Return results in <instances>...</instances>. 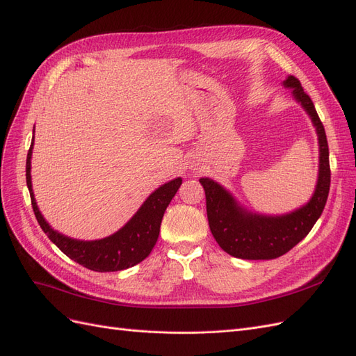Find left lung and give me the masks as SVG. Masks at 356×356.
Instances as JSON below:
<instances>
[{
	"label": "left lung",
	"mask_w": 356,
	"mask_h": 356,
	"mask_svg": "<svg viewBox=\"0 0 356 356\" xmlns=\"http://www.w3.org/2000/svg\"><path fill=\"white\" fill-rule=\"evenodd\" d=\"M284 86L293 89L291 93L294 99L309 114L318 134L319 172L312 199L294 212L272 217L246 211L213 179H199L207 196V213L212 236L225 252L242 260H272L293 250L314 227L328 199L331 170L324 124L298 79L289 75Z\"/></svg>",
	"instance_id": "1"
}]
</instances>
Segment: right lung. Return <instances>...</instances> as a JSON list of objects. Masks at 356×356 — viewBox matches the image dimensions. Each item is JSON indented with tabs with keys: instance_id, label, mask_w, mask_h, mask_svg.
Masks as SVG:
<instances>
[{
	"instance_id": "1",
	"label": "right lung",
	"mask_w": 356,
	"mask_h": 356,
	"mask_svg": "<svg viewBox=\"0 0 356 356\" xmlns=\"http://www.w3.org/2000/svg\"><path fill=\"white\" fill-rule=\"evenodd\" d=\"M32 145H34V136H32L26 157V186L35 218L42 232L47 234V238L71 260L95 272L124 270V268L145 260L159 239L161 218H163V213L172 197L177 195L182 179H172L153 191L134 217L108 238L99 241L71 239L68 236L51 229L37 207L31 181Z\"/></svg>"
}]
</instances>
